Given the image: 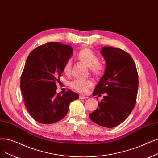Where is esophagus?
Segmentation results:
<instances>
[{"instance_id": "esophagus-1", "label": "esophagus", "mask_w": 158, "mask_h": 158, "mask_svg": "<svg viewBox=\"0 0 158 158\" xmlns=\"http://www.w3.org/2000/svg\"><path fill=\"white\" fill-rule=\"evenodd\" d=\"M88 98L86 97V96H84V95H79V99H88Z\"/></svg>"}]
</instances>
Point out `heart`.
Segmentation results:
<instances>
[{
	"instance_id": "obj_1",
	"label": "heart",
	"mask_w": 158,
	"mask_h": 158,
	"mask_svg": "<svg viewBox=\"0 0 158 158\" xmlns=\"http://www.w3.org/2000/svg\"><path fill=\"white\" fill-rule=\"evenodd\" d=\"M77 59L81 63L90 68V72L96 77H100L103 74L105 67L98 62V58L94 52L88 47L81 48L77 53ZM72 70V60H68L64 64L63 72L66 74L70 73ZM70 86L81 93L86 92L88 88L92 86V82L89 79H75L70 83Z\"/></svg>"
}]
</instances>
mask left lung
<instances>
[{
	"mask_svg": "<svg viewBox=\"0 0 158 158\" xmlns=\"http://www.w3.org/2000/svg\"><path fill=\"white\" fill-rule=\"evenodd\" d=\"M101 53L106 68L93 95L103 93L106 95L89 117L100 126L113 128L124 121L135 106L138 74L133 59L126 52L105 46L101 48Z\"/></svg>",
	"mask_w": 158,
	"mask_h": 158,
	"instance_id": "1",
	"label": "left lung"
}]
</instances>
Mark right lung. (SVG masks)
<instances>
[{
	"label": "right lung",
	"instance_id": "1",
	"mask_svg": "<svg viewBox=\"0 0 158 158\" xmlns=\"http://www.w3.org/2000/svg\"><path fill=\"white\" fill-rule=\"evenodd\" d=\"M72 54L71 46L52 42L37 47L26 59L20 89L27 110L40 123L48 125L61 120L70 102L79 99V94L71 90L56 93V83Z\"/></svg>",
	"mask_w": 158,
	"mask_h": 158
}]
</instances>
